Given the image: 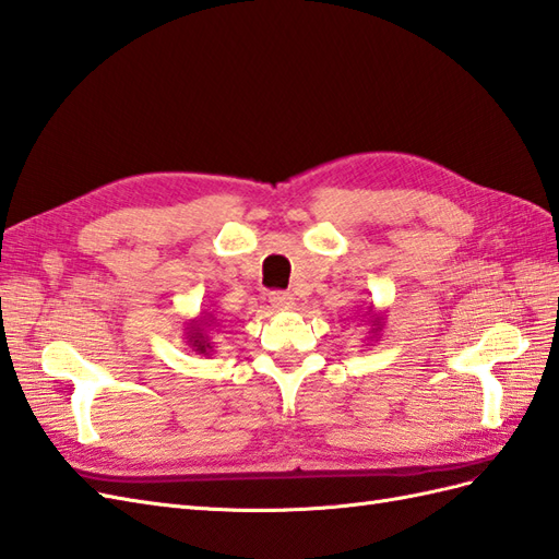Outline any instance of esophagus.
Instances as JSON below:
<instances>
[{"label":"esophagus","instance_id":"obj_1","mask_svg":"<svg viewBox=\"0 0 559 559\" xmlns=\"http://www.w3.org/2000/svg\"><path fill=\"white\" fill-rule=\"evenodd\" d=\"M269 302L274 305V309H278V311H293L297 307V299L290 293H274Z\"/></svg>","mask_w":559,"mask_h":559}]
</instances>
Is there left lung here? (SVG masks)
I'll return each mask as SVG.
<instances>
[{
    "label": "left lung",
    "mask_w": 559,
    "mask_h": 559,
    "mask_svg": "<svg viewBox=\"0 0 559 559\" xmlns=\"http://www.w3.org/2000/svg\"><path fill=\"white\" fill-rule=\"evenodd\" d=\"M361 317L366 319V325H368V342L370 340L376 342L380 337V333H382V328H384V313L378 311L373 305H370L366 311H361Z\"/></svg>",
    "instance_id": "8db88e82"
}]
</instances>
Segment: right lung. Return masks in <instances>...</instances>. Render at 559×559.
<instances>
[{
  "instance_id": "right-lung-1",
  "label": "right lung",
  "mask_w": 559,
  "mask_h": 559,
  "mask_svg": "<svg viewBox=\"0 0 559 559\" xmlns=\"http://www.w3.org/2000/svg\"><path fill=\"white\" fill-rule=\"evenodd\" d=\"M222 323L217 321V317L210 311H200L198 317L186 321V328H183V342L189 345L195 354H205L210 356L214 352V342H212V335L219 333Z\"/></svg>"
}]
</instances>
